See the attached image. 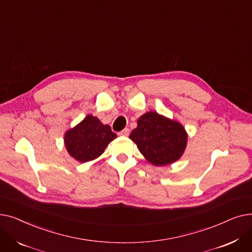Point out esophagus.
I'll list each match as a JSON object with an SVG mask.
<instances>
[{
	"label": "esophagus",
	"instance_id": "obj_1",
	"mask_svg": "<svg viewBox=\"0 0 252 252\" xmlns=\"http://www.w3.org/2000/svg\"><path fill=\"white\" fill-rule=\"evenodd\" d=\"M128 134H129V129H128L127 127L124 128L122 131H119V133H118V135H119V136H125V137L128 136Z\"/></svg>",
	"mask_w": 252,
	"mask_h": 252
}]
</instances>
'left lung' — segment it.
Returning <instances> with one entry per match:
<instances>
[{
	"label": "left lung",
	"instance_id": "left-lung-1",
	"mask_svg": "<svg viewBox=\"0 0 252 252\" xmlns=\"http://www.w3.org/2000/svg\"><path fill=\"white\" fill-rule=\"evenodd\" d=\"M129 139L149 162L158 166L177 161L187 145V133L181 124L153 111L138 119Z\"/></svg>",
	"mask_w": 252,
	"mask_h": 252
}]
</instances>
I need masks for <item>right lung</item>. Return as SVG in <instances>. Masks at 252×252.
Here are the masks:
<instances>
[{
	"label": "right lung",
	"instance_id": "1",
	"mask_svg": "<svg viewBox=\"0 0 252 252\" xmlns=\"http://www.w3.org/2000/svg\"><path fill=\"white\" fill-rule=\"evenodd\" d=\"M116 137L108 125L104 126L97 117L88 115L81 124L67 130L64 142L73 158L79 162H87L100 156Z\"/></svg>",
	"mask_w": 252,
	"mask_h": 252
}]
</instances>
